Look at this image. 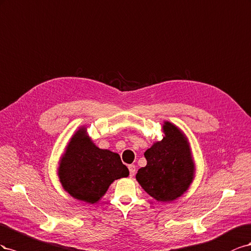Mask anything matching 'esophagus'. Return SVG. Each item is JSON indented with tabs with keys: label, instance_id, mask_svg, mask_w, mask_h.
<instances>
[{
	"label": "esophagus",
	"instance_id": "34e87169",
	"mask_svg": "<svg viewBox=\"0 0 251 251\" xmlns=\"http://www.w3.org/2000/svg\"><path fill=\"white\" fill-rule=\"evenodd\" d=\"M128 168H129L130 176L132 177V176L135 175V166H134V165H129V166H128Z\"/></svg>",
	"mask_w": 251,
	"mask_h": 251
}]
</instances>
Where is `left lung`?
Wrapping results in <instances>:
<instances>
[{
	"label": "left lung",
	"mask_w": 251,
	"mask_h": 251,
	"mask_svg": "<svg viewBox=\"0 0 251 251\" xmlns=\"http://www.w3.org/2000/svg\"><path fill=\"white\" fill-rule=\"evenodd\" d=\"M163 139L148 148L147 165L135 178L157 202H171L187 191L195 177V162L186 135L170 122H164Z\"/></svg>",
	"instance_id": "left-lung-1"
}]
</instances>
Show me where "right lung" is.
<instances>
[{
	"instance_id": "right-lung-1",
	"label": "right lung",
	"mask_w": 251,
	"mask_h": 251,
	"mask_svg": "<svg viewBox=\"0 0 251 251\" xmlns=\"http://www.w3.org/2000/svg\"><path fill=\"white\" fill-rule=\"evenodd\" d=\"M58 176L63 188L71 197L95 204L113 181L129 176V170L118 153L99 148L83 126L66 146L59 163Z\"/></svg>"
}]
</instances>
